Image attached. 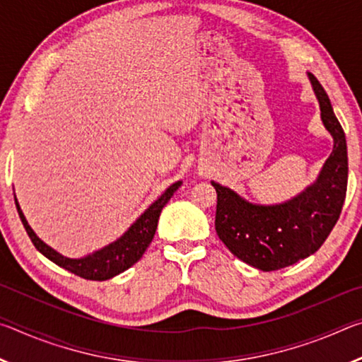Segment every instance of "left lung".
<instances>
[{
	"mask_svg": "<svg viewBox=\"0 0 362 362\" xmlns=\"http://www.w3.org/2000/svg\"><path fill=\"white\" fill-rule=\"evenodd\" d=\"M321 119L334 150L315 183L276 204H257L231 188L211 182L217 192L216 231L230 252L262 272L293 265L315 254L340 217L348 183L346 139L320 81L308 73Z\"/></svg>",
	"mask_w": 362,
	"mask_h": 362,
	"instance_id": "8db88e82",
	"label": "left lung"
}]
</instances>
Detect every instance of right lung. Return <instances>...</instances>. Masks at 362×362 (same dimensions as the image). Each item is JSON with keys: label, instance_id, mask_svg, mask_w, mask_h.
I'll return each mask as SVG.
<instances>
[{"label": "right lung", "instance_id": "obj_1", "mask_svg": "<svg viewBox=\"0 0 362 362\" xmlns=\"http://www.w3.org/2000/svg\"><path fill=\"white\" fill-rule=\"evenodd\" d=\"M180 185V180L173 183V185L159 196L155 203H153L148 209L129 226V230H127L121 238H118V240L108 244L105 247L95 250L93 254L79 257V259L65 257L57 252L56 249L47 246L45 241H41L40 238L36 236V233L32 230V226L28 225L19 203H17V199L16 206L22 223L28 233L30 240H32L35 247L38 249L46 259L84 279L107 281L115 278L116 274L126 272L127 268H131L134 263H137L140 260V257L144 255L146 247H148L150 243L153 241V236H155L159 214H161L163 207L169 203V199L173 198V194L179 189Z\"/></svg>", "mask_w": 362, "mask_h": 362}]
</instances>
